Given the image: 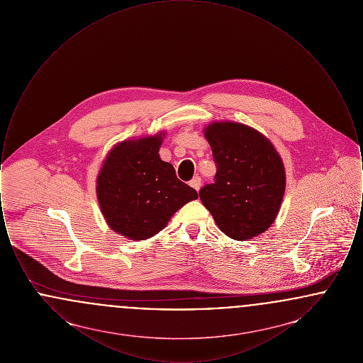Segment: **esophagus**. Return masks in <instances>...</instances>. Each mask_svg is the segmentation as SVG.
Returning <instances> with one entry per match:
<instances>
[{
  "label": "esophagus",
  "instance_id": "esophagus-1",
  "mask_svg": "<svg viewBox=\"0 0 363 363\" xmlns=\"http://www.w3.org/2000/svg\"><path fill=\"white\" fill-rule=\"evenodd\" d=\"M189 185L193 189H200V186H201V178H200V177H194V178L190 181Z\"/></svg>",
  "mask_w": 363,
  "mask_h": 363
}]
</instances>
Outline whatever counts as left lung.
Wrapping results in <instances>:
<instances>
[{"instance_id":"left-lung-1","label":"left lung","mask_w":363,"mask_h":363,"mask_svg":"<svg viewBox=\"0 0 363 363\" xmlns=\"http://www.w3.org/2000/svg\"><path fill=\"white\" fill-rule=\"evenodd\" d=\"M216 174L200 200L216 225L235 241L250 240L277 218L286 188L280 156L259 132L237 122H215L206 129Z\"/></svg>"}]
</instances>
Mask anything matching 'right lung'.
Returning <instances> with one entry per match:
<instances>
[{"instance_id":"obj_1","label":"right lung","mask_w":363,"mask_h":363,"mask_svg":"<svg viewBox=\"0 0 363 363\" xmlns=\"http://www.w3.org/2000/svg\"><path fill=\"white\" fill-rule=\"evenodd\" d=\"M162 136L123 141L106 157L96 181L104 219L116 233L135 241L157 234L174 213L197 199L159 156Z\"/></svg>"}]
</instances>
